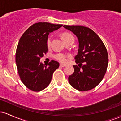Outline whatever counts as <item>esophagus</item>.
I'll return each mask as SVG.
<instances>
[{
	"mask_svg": "<svg viewBox=\"0 0 121 121\" xmlns=\"http://www.w3.org/2000/svg\"><path fill=\"white\" fill-rule=\"evenodd\" d=\"M60 67H65V66H66V65L64 64H61L60 65Z\"/></svg>",
	"mask_w": 121,
	"mask_h": 121,
	"instance_id": "34e87169",
	"label": "esophagus"
}]
</instances>
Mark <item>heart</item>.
Here are the masks:
<instances>
[{
	"label": "heart",
	"mask_w": 121,
	"mask_h": 121,
	"mask_svg": "<svg viewBox=\"0 0 121 121\" xmlns=\"http://www.w3.org/2000/svg\"><path fill=\"white\" fill-rule=\"evenodd\" d=\"M62 38H63L65 42L70 40H74L73 36L70 34H63L62 35ZM51 40H52V36H50L48 37L47 40V45L48 47H49L50 45H51ZM54 57L57 60L59 61L60 62H62V63H65V62L67 61L69 58L70 57V55H69V54L65 53H56V55H55Z\"/></svg>",
	"instance_id": "obj_1"
}]
</instances>
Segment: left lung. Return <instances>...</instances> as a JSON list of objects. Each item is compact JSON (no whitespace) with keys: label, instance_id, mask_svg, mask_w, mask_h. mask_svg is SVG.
I'll list each match as a JSON object with an SVG mask.
<instances>
[{"label":"left lung","instance_id":"8db88e82","mask_svg":"<svg viewBox=\"0 0 121 121\" xmlns=\"http://www.w3.org/2000/svg\"><path fill=\"white\" fill-rule=\"evenodd\" d=\"M74 34L78 40V53L75 57L78 65L69 76V84L79 91L96 87L103 79L108 68V54L102 40L89 28L81 26H63Z\"/></svg>","mask_w":121,"mask_h":121}]
</instances>
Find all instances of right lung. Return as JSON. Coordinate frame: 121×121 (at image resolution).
<instances>
[{
	"instance_id": "obj_1",
	"label": "right lung",
	"mask_w": 121,
	"mask_h": 121,
	"mask_svg": "<svg viewBox=\"0 0 121 121\" xmlns=\"http://www.w3.org/2000/svg\"><path fill=\"white\" fill-rule=\"evenodd\" d=\"M62 24L39 22L29 27L20 37L16 52V63L21 81L27 88L39 91L49 85L59 63L51 61L48 65L40 61L48 52L47 40L50 32Z\"/></svg>"
}]
</instances>
